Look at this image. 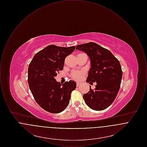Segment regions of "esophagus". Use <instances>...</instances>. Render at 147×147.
<instances>
[{"label":"esophagus","instance_id":"1","mask_svg":"<svg viewBox=\"0 0 147 147\" xmlns=\"http://www.w3.org/2000/svg\"><path fill=\"white\" fill-rule=\"evenodd\" d=\"M81 84V83H78V82H77V86H79Z\"/></svg>","mask_w":147,"mask_h":147}]
</instances>
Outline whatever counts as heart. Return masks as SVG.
<instances>
[{"mask_svg":"<svg viewBox=\"0 0 147 147\" xmlns=\"http://www.w3.org/2000/svg\"><path fill=\"white\" fill-rule=\"evenodd\" d=\"M83 74L84 73L83 71H76L73 72V73L71 74V77L74 79L79 80L82 79V78L83 76Z\"/></svg>","mask_w":147,"mask_h":147,"instance_id":"b5f03b06","label":"heart"}]
</instances>
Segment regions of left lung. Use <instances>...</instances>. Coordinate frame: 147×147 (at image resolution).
Returning <instances> with one entry per match:
<instances>
[{
	"instance_id": "8db88e82",
	"label": "left lung",
	"mask_w": 147,
	"mask_h": 147,
	"mask_svg": "<svg viewBox=\"0 0 147 147\" xmlns=\"http://www.w3.org/2000/svg\"><path fill=\"white\" fill-rule=\"evenodd\" d=\"M76 49L84 52L90 60L86 82L96 83L94 90L90 86V91L84 94L85 102L94 110H104L112 104L119 90L122 77L119 62L109 50L94 42L77 45Z\"/></svg>"
}]
</instances>
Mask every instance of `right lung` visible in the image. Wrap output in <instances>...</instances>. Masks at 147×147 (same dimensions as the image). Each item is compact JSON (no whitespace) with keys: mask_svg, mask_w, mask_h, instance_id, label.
<instances>
[{"mask_svg":"<svg viewBox=\"0 0 147 147\" xmlns=\"http://www.w3.org/2000/svg\"><path fill=\"white\" fill-rule=\"evenodd\" d=\"M75 47L49 45L37 53L29 64L30 89L37 103L46 111L60 113L69 103L71 92L76 89V83L70 80L61 84L55 77L63 69L65 57Z\"/></svg>","mask_w":147,"mask_h":147,"instance_id":"add662e5","label":"right lung"}]
</instances>
